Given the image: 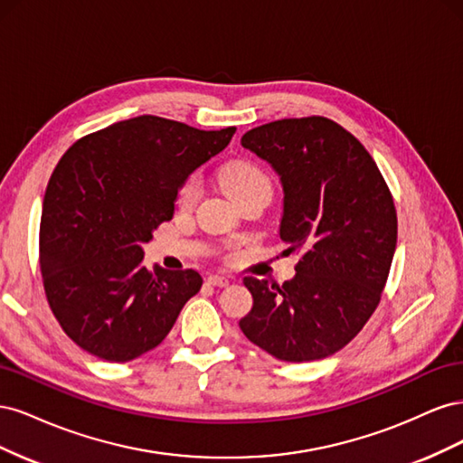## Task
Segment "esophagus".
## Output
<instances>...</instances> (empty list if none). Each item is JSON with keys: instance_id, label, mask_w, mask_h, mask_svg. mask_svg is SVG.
<instances>
[{"instance_id": "esophagus-1", "label": "esophagus", "mask_w": 463, "mask_h": 463, "mask_svg": "<svg viewBox=\"0 0 463 463\" xmlns=\"http://www.w3.org/2000/svg\"><path fill=\"white\" fill-rule=\"evenodd\" d=\"M208 284L210 286H218V288H226V286H230V279L226 276H210L208 278Z\"/></svg>"}]
</instances>
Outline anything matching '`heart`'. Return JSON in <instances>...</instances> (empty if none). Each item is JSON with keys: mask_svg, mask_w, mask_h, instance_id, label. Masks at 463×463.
<instances>
[{"mask_svg": "<svg viewBox=\"0 0 463 463\" xmlns=\"http://www.w3.org/2000/svg\"><path fill=\"white\" fill-rule=\"evenodd\" d=\"M220 181H222L223 191H226L235 203H240L247 199L249 194H255V193H262V191L272 193L269 175L264 174L262 167H259L257 164L249 160H235L228 164L220 174ZM199 194H201V179L197 175H189L179 187L177 203L181 206H189L199 199Z\"/></svg>", "mask_w": 463, "mask_h": 463, "instance_id": "heart-1", "label": "heart"}]
</instances>
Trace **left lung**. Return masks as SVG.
Returning <instances> with one entry per match:
<instances>
[{
    "mask_svg": "<svg viewBox=\"0 0 463 463\" xmlns=\"http://www.w3.org/2000/svg\"><path fill=\"white\" fill-rule=\"evenodd\" d=\"M241 145L284 187L279 237L298 253L296 278L278 286L247 276V338L276 359H325L352 342L381 303L398 240L392 193L373 156L335 121L278 119Z\"/></svg>",
    "mask_w": 463,
    "mask_h": 463,
    "instance_id": "1",
    "label": "left lung"
}]
</instances>
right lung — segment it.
<instances>
[{"label": "right lung", "mask_w": 463, "mask_h": 463, "mask_svg": "<svg viewBox=\"0 0 463 463\" xmlns=\"http://www.w3.org/2000/svg\"><path fill=\"white\" fill-rule=\"evenodd\" d=\"M233 133L138 116L79 138L55 165L42 203L40 272L53 317L85 352L116 363L150 352L201 289L194 270L150 272L143 243L172 220L189 174Z\"/></svg>", "instance_id": "obj_1"}]
</instances>
